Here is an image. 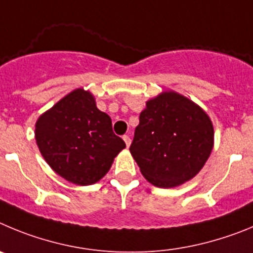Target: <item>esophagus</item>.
Listing matches in <instances>:
<instances>
[{"label": "esophagus", "instance_id": "1", "mask_svg": "<svg viewBox=\"0 0 253 253\" xmlns=\"http://www.w3.org/2000/svg\"><path fill=\"white\" fill-rule=\"evenodd\" d=\"M124 141H125V143H126V146L129 147V145H131V137H129V136H127V135H125L124 136Z\"/></svg>", "mask_w": 253, "mask_h": 253}]
</instances>
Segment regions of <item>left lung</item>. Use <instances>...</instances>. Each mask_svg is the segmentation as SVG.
<instances>
[{
	"label": "left lung",
	"instance_id": "left-lung-1",
	"mask_svg": "<svg viewBox=\"0 0 253 253\" xmlns=\"http://www.w3.org/2000/svg\"><path fill=\"white\" fill-rule=\"evenodd\" d=\"M214 146L206 111L185 95L165 90L146 102L129 147L147 181L175 188L203 169Z\"/></svg>",
	"mask_w": 253,
	"mask_h": 253
}]
</instances>
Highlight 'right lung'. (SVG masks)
Masks as SVG:
<instances>
[{"label": "right lung", "mask_w": 253, "mask_h": 253, "mask_svg": "<svg viewBox=\"0 0 253 253\" xmlns=\"http://www.w3.org/2000/svg\"><path fill=\"white\" fill-rule=\"evenodd\" d=\"M35 140L47 165L76 185L99 181L126 147L112 121L97 108L94 95L77 88L45 111L35 124Z\"/></svg>", "instance_id": "right-lung-1"}]
</instances>
